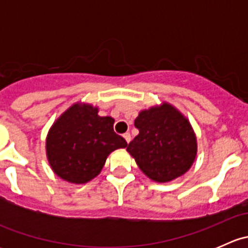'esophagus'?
I'll return each mask as SVG.
<instances>
[{
  "label": "esophagus",
  "mask_w": 248,
  "mask_h": 248,
  "mask_svg": "<svg viewBox=\"0 0 248 248\" xmlns=\"http://www.w3.org/2000/svg\"><path fill=\"white\" fill-rule=\"evenodd\" d=\"M124 139L126 140V142H127V144H128V142L131 141V134H129V133H124Z\"/></svg>",
  "instance_id": "34e87169"
}]
</instances>
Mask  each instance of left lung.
Returning a JSON list of instances; mask_svg holds the SVG:
<instances>
[{"label": "left lung", "instance_id": "obj_1", "mask_svg": "<svg viewBox=\"0 0 248 248\" xmlns=\"http://www.w3.org/2000/svg\"><path fill=\"white\" fill-rule=\"evenodd\" d=\"M139 134L127 151L155 182H169L189 170L198 152L189 120L168 102L140 110L134 120Z\"/></svg>", "mask_w": 248, "mask_h": 248}]
</instances>
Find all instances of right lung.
Here are the masks:
<instances>
[{
	"instance_id": "right-lung-1",
	"label": "right lung",
	"mask_w": 248,
	"mask_h": 248,
	"mask_svg": "<svg viewBox=\"0 0 248 248\" xmlns=\"http://www.w3.org/2000/svg\"><path fill=\"white\" fill-rule=\"evenodd\" d=\"M98 111V107L77 102L55 120L47 132V162L64 181L76 185L91 181L112 151L127 146L126 140L114 132L115 120L99 116Z\"/></svg>"
}]
</instances>
